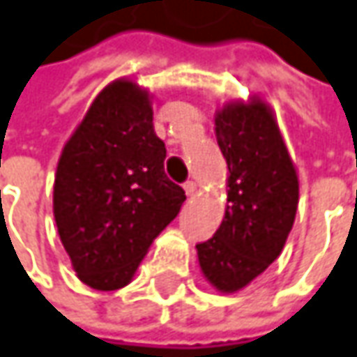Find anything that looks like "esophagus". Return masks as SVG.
Returning a JSON list of instances; mask_svg holds the SVG:
<instances>
[{
  "label": "esophagus",
  "mask_w": 357,
  "mask_h": 357,
  "mask_svg": "<svg viewBox=\"0 0 357 357\" xmlns=\"http://www.w3.org/2000/svg\"><path fill=\"white\" fill-rule=\"evenodd\" d=\"M185 192H187V197H192V195L197 192V183L187 181V183H185Z\"/></svg>",
  "instance_id": "34e87169"
}]
</instances>
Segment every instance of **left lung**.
I'll return each instance as SVG.
<instances>
[{"mask_svg":"<svg viewBox=\"0 0 357 357\" xmlns=\"http://www.w3.org/2000/svg\"><path fill=\"white\" fill-rule=\"evenodd\" d=\"M215 136L229 169L227 208L213 239L197 245V255L206 281L221 294H235L283 251L299 181L275 114L257 96L217 110Z\"/></svg>","mask_w":357,"mask_h":357,"instance_id":"left-lung-1","label":"left lung"}]
</instances>
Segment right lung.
<instances>
[{
  "instance_id": "right-lung-1",
  "label": "right lung",
  "mask_w": 357,
  "mask_h": 357,
  "mask_svg": "<svg viewBox=\"0 0 357 357\" xmlns=\"http://www.w3.org/2000/svg\"><path fill=\"white\" fill-rule=\"evenodd\" d=\"M165 158L151 94L126 78L108 84L66 142L54 181L58 233L88 287L128 285L152 241L178 215L187 197L165 174Z\"/></svg>"
}]
</instances>
